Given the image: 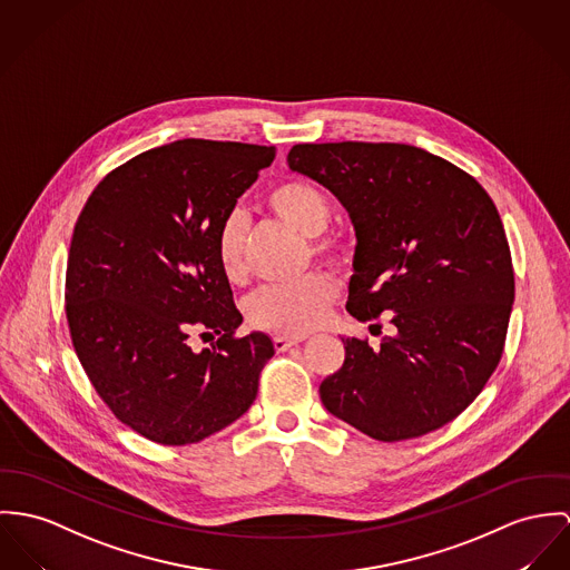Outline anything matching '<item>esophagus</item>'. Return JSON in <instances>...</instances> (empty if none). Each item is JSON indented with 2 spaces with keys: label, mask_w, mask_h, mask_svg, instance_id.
I'll use <instances>...</instances> for the list:
<instances>
[{
  "label": "esophagus",
  "mask_w": 570,
  "mask_h": 570,
  "mask_svg": "<svg viewBox=\"0 0 570 570\" xmlns=\"http://www.w3.org/2000/svg\"><path fill=\"white\" fill-rule=\"evenodd\" d=\"M304 341H306V336H275L273 347H275V351H286L304 343Z\"/></svg>",
  "instance_id": "obj_1"
}]
</instances>
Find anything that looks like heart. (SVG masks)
I'll use <instances>...</instances> for the list:
<instances>
[{
  "mask_svg": "<svg viewBox=\"0 0 570 570\" xmlns=\"http://www.w3.org/2000/svg\"><path fill=\"white\" fill-rule=\"evenodd\" d=\"M268 213L307 240V249L316 261L345 268L355 254L353 236L345 229H330L332 206L327 195L306 179H284L273 184L264 195ZM245 243L247 223L240 213H229L220 220L215 254L227 282L245 279ZM338 297L336 279L325 271H312L302 279L266 286L247 302V318L264 332L302 336L323 325L327 312Z\"/></svg>",
  "mask_w": 570,
  "mask_h": 570,
  "instance_id": "heart-1",
  "label": "heart"
}]
</instances>
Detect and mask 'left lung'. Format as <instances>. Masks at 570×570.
<instances>
[{"mask_svg": "<svg viewBox=\"0 0 570 570\" xmlns=\"http://www.w3.org/2000/svg\"><path fill=\"white\" fill-rule=\"evenodd\" d=\"M288 167L350 213L351 316L391 312L394 327L375 350L343 338V368L318 386L323 405L384 442L446 425L482 393L505 345L514 268L494 202L475 177L401 142H302Z\"/></svg>", "mask_w": 570, "mask_h": 570, "instance_id": "1", "label": "left lung"}]
</instances>
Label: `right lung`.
Masks as SVG:
<instances>
[{"label": "right lung", "mask_w": 570, "mask_h": 570, "mask_svg": "<svg viewBox=\"0 0 570 570\" xmlns=\"http://www.w3.org/2000/svg\"><path fill=\"white\" fill-rule=\"evenodd\" d=\"M275 147L184 138L104 177L78 217L65 312L92 389L136 434L181 446L240 419L273 343L243 314L215 240ZM218 341L195 352L189 336Z\"/></svg>", "instance_id": "1"}]
</instances>
